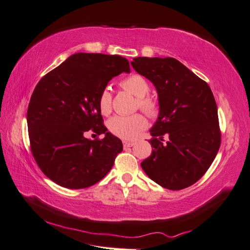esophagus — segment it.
<instances>
[{
	"mask_svg": "<svg viewBox=\"0 0 250 250\" xmlns=\"http://www.w3.org/2000/svg\"><path fill=\"white\" fill-rule=\"evenodd\" d=\"M133 145H134V142H126V141L124 142V147H125V148L132 147Z\"/></svg>",
	"mask_w": 250,
	"mask_h": 250,
	"instance_id": "1",
	"label": "esophagus"
}]
</instances>
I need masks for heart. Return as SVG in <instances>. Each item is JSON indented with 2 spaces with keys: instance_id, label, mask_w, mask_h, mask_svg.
<instances>
[{
  "instance_id": "1",
  "label": "heart",
  "mask_w": 250,
  "mask_h": 250,
  "mask_svg": "<svg viewBox=\"0 0 250 250\" xmlns=\"http://www.w3.org/2000/svg\"><path fill=\"white\" fill-rule=\"evenodd\" d=\"M119 86L125 91L132 93L137 98V107L149 117L155 119L160 114V103L149 94V83L147 79L140 74L131 75L121 79ZM98 106L100 113L107 116L111 113V93L108 89H103L98 98ZM148 125L146 117L142 114L131 116H115L108 121V129L111 133L125 140H134L143 130Z\"/></svg>"
}]
</instances>
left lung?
Returning a JSON list of instances; mask_svg holds the SVG:
<instances>
[{
  "label": "left lung",
  "mask_w": 250,
  "mask_h": 250,
  "mask_svg": "<svg viewBox=\"0 0 250 250\" xmlns=\"http://www.w3.org/2000/svg\"><path fill=\"white\" fill-rule=\"evenodd\" d=\"M131 64L155 84L160 103V114L150 130L153 149L141 166L163 188H188L209 168L221 144L213 92L174 58L139 57Z\"/></svg>",
  "instance_id": "1"
}]
</instances>
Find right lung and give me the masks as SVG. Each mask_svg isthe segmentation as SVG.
Returning a JSON list of instances; mask_svg holds the SVG:
<instances>
[{
  "label": "right lung",
  "mask_w": 250,
  "mask_h": 250,
  "mask_svg": "<svg viewBox=\"0 0 250 250\" xmlns=\"http://www.w3.org/2000/svg\"><path fill=\"white\" fill-rule=\"evenodd\" d=\"M130 72L118 55L74 54L36 84L28 106L31 152L47 177L61 187L83 189L106 176L122 151L107 132L98 98L111 78ZM92 130L104 139L88 140Z\"/></svg>",
  "instance_id": "right-lung-1"
}]
</instances>
